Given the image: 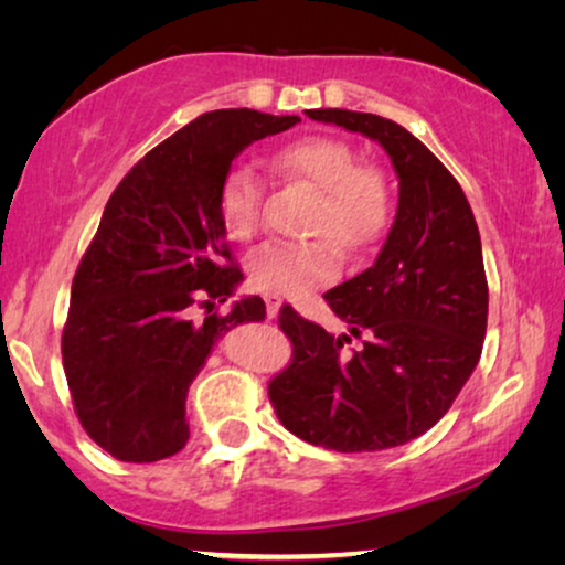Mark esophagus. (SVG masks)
Returning a JSON list of instances; mask_svg holds the SVG:
<instances>
[{"label": "esophagus", "mask_w": 565, "mask_h": 565, "mask_svg": "<svg viewBox=\"0 0 565 565\" xmlns=\"http://www.w3.org/2000/svg\"><path fill=\"white\" fill-rule=\"evenodd\" d=\"M265 303H267V316H269V319H277V313H280V308H282V300L277 298V296H267Z\"/></svg>", "instance_id": "34e87169"}]
</instances>
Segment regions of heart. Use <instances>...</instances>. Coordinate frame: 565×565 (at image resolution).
<instances>
[{"instance_id": "heart-1", "label": "heart", "mask_w": 565, "mask_h": 565, "mask_svg": "<svg viewBox=\"0 0 565 565\" xmlns=\"http://www.w3.org/2000/svg\"><path fill=\"white\" fill-rule=\"evenodd\" d=\"M285 180L311 188L316 205L308 221L313 242H269L246 259V277L259 292L306 298L339 275V242L350 249L373 244L388 226L391 195L385 177L360 167L358 151L342 138L306 136L269 157ZM218 218L228 238L249 242L262 223V180L252 167H231L218 188Z\"/></svg>"}]
</instances>
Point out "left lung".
<instances>
[{
    "instance_id": "1",
    "label": "left lung",
    "mask_w": 565,
    "mask_h": 565,
    "mask_svg": "<svg viewBox=\"0 0 565 565\" xmlns=\"http://www.w3.org/2000/svg\"><path fill=\"white\" fill-rule=\"evenodd\" d=\"M308 118L381 143L398 177V207L373 265L323 296L347 334H329L292 308L280 313L296 358L269 383V401L306 443L388 450L435 427L481 360V234L458 180L398 122L352 110ZM350 335L366 337L354 355L343 352Z\"/></svg>"
}]
</instances>
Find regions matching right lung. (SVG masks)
<instances>
[{
    "mask_svg": "<svg viewBox=\"0 0 565 565\" xmlns=\"http://www.w3.org/2000/svg\"><path fill=\"white\" fill-rule=\"evenodd\" d=\"M298 115L236 107L200 115L151 149L107 200L72 285L61 339L64 373L87 435L122 462L172 458L190 439L184 401L213 347L238 323L265 321V300L234 296L218 218L221 180L246 146ZM209 316L191 321V308Z\"/></svg>",
    "mask_w": 565,
    "mask_h": 565,
    "instance_id": "1",
    "label": "right lung"
}]
</instances>
